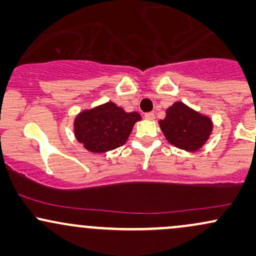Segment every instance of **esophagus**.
<instances>
[{
  "instance_id": "esophagus-1",
  "label": "esophagus",
  "mask_w": 256,
  "mask_h": 256,
  "mask_svg": "<svg viewBox=\"0 0 256 256\" xmlns=\"http://www.w3.org/2000/svg\"><path fill=\"white\" fill-rule=\"evenodd\" d=\"M144 118L148 119V120H152L155 118V116H154V113H152V112H149V113L144 114Z\"/></svg>"
}]
</instances>
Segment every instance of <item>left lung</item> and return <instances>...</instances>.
<instances>
[{
    "label": "left lung",
    "instance_id": "1",
    "mask_svg": "<svg viewBox=\"0 0 256 256\" xmlns=\"http://www.w3.org/2000/svg\"><path fill=\"white\" fill-rule=\"evenodd\" d=\"M161 131L171 144L188 152H196L204 144L212 132V120L183 102L167 108L166 116L158 122Z\"/></svg>",
    "mask_w": 256,
    "mask_h": 256
}]
</instances>
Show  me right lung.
I'll list each match as a JSON object with an SVG mask.
<instances>
[{"instance_id": "1", "label": "right lung", "mask_w": 256, "mask_h": 256, "mask_svg": "<svg viewBox=\"0 0 256 256\" xmlns=\"http://www.w3.org/2000/svg\"><path fill=\"white\" fill-rule=\"evenodd\" d=\"M140 120L136 112L126 113L113 102L79 113L74 120V134L84 148L106 152L125 144L134 122Z\"/></svg>"}]
</instances>
